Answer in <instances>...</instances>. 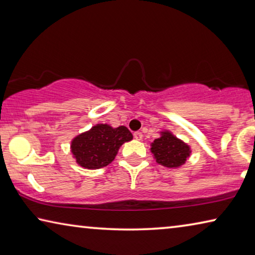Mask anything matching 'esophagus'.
I'll return each mask as SVG.
<instances>
[{"label":"esophagus","mask_w":255,"mask_h":255,"mask_svg":"<svg viewBox=\"0 0 255 255\" xmlns=\"http://www.w3.org/2000/svg\"><path fill=\"white\" fill-rule=\"evenodd\" d=\"M133 137H135V139L137 140H141V138H143V133L140 131H135L133 132Z\"/></svg>","instance_id":"1"}]
</instances>
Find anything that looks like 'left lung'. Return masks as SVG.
<instances>
[{
	"mask_svg": "<svg viewBox=\"0 0 255 255\" xmlns=\"http://www.w3.org/2000/svg\"><path fill=\"white\" fill-rule=\"evenodd\" d=\"M150 152L158 164L166 167H179L183 165L190 156L189 146L170 131H162L161 137L150 144Z\"/></svg>",
	"mask_w": 255,
	"mask_h": 255,
	"instance_id": "obj_1",
	"label": "left lung"
}]
</instances>
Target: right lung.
<instances>
[{"label": "right lung", "mask_w": 255, "mask_h": 255, "mask_svg": "<svg viewBox=\"0 0 255 255\" xmlns=\"http://www.w3.org/2000/svg\"><path fill=\"white\" fill-rule=\"evenodd\" d=\"M132 139L127 127L112 128L107 124H98L89 131L72 140L71 149L76 163L85 169H101L114 161L120 146Z\"/></svg>", "instance_id": "right-lung-1"}]
</instances>
